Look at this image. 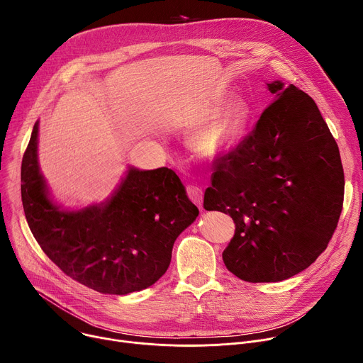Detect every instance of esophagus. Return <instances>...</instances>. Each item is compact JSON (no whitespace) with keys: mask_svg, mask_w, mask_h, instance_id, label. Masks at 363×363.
Instances as JSON below:
<instances>
[{"mask_svg":"<svg viewBox=\"0 0 363 363\" xmlns=\"http://www.w3.org/2000/svg\"><path fill=\"white\" fill-rule=\"evenodd\" d=\"M186 194H188V196H189V199L192 201V202H195L199 208H202V196H203V192H202V189L199 188V186H196V185H189L188 188H186Z\"/></svg>","mask_w":363,"mask_h":363,"instance_id":"esophagus-1","label":"esophagus"}]
</instances>
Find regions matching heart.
<instances>
[{
    "mask_svg": "<svg viewBox=\"0 0 363 363\" xmlns=\"http://www.w3.org/2000/svg\"><path fill=\"white\" fill-rule=\"evenodd\" d=\"M248 118V108L241 99H231L208 119L199 123L191 136L192 147L203 158H218L241 136Z\"/></svg>",
    "mask_w": 363,
    "mask_h": 363,
    "instance_id": "obj_1",
    "label": "heart"
}]
</instances>
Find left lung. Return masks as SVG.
I'll return each instance as SVG.
<instances>
[{"label":"left lung","instance_id":"1","mask_svg":"<svg viewBox=\"0 0 363 363\" xmlns=\"http://www.w3.org/2000/svg\"><path fill=\"white\" fill-rule=\"evenodd\" d=\"M255 128L216 164L203 208L228 214L235 233L225 267L250 283L286 280L326 250L342 213L339 147L315 100L276 80Z\"/></svg>","mask_w":363,"mask_h":363}]
</instances>
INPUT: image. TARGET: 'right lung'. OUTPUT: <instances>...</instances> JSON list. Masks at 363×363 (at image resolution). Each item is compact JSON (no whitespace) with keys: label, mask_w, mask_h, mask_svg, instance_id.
<instances>
[{"label":"right lung","mask_w":363,"mask_h":363,"mask_svg":"<svg viewBox=\"0 0 363 363\" xmlns=\"http://www.w3.org/2000/svg\"><path fill=\"white\" fill-rule=\"evenodd\" d=\"M38 122L21 165V199L41 250L65 274L103 294H128L157 283L168 270L177 237L198 217L169 168L129 167L113 195L77 211L48 196L37 161Z\"/></svg>","instance_id":"add662e5"}]
</instances>
